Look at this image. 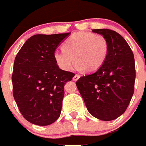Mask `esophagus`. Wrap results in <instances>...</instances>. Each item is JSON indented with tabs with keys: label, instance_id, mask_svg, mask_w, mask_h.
Masks as SVG:
<instances>
[{
	"label": "esophagus",
	"instance_id": "obj_1",
	"mask_svg": "<svg viewBox=\"0 0 146 146\" xmlns=\"http://www.w3.org/2000/svg\"><path fill=\"white\" fill-rule=\"evenodd\" d=\"M79 78H80V74H75V75H74V77H73V80H74V81H76V80H78Z\"/></svg>",
	"mask_w": 146,
	"mask_h": 146
}]
</instances>
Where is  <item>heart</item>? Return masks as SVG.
Masks as SVG:
<instances>
[{
  "label": "heart",
  "mask_w": 146,
  "mask_h": 146,
  "mask_svg": "<svg viewBox=\"0 0 146 146\" xmlns=\"http://www.w3.org/2000/svg\"><path fill=\"white\" fill-rule=\"evenodd\" d=\"M62 50H56L53 56L61 69L69 71L74 64L78 69L97 71L104 64L108 52V43L105 36L90 31L73 34L62 44Z\"/></svg>",
  "instance_id": "b5f03b06"
}]
</instances>
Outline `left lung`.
<instances>
[{"instance_id":"left-lung-1","label":"left lung","mask_w":146,"mask_h":146,"mask_svg":"<svg viewBox=\"0 0 146 146\" xmlns=\"http://www.w3.org/2000/svg\"><path fill=\"white\" fill-rule=\"evenodd\" d=\"M105 36L108 52L96 72L80 77L76 85L93 117L112 121L124 113L134 93L136 68L133 51L125 39L110 29H93Z\"/></svg>"}]
</instances>
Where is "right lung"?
<instances>
[{
  "label": "right lung",
  "mask_w": 146,
  "mask_h": 146,
  "mask_svg": "<svg viewBox=\"0 0 146 146\" xmlns=\"http://www.w3.org/2000/svg\"><path fill=\"white\" fill-rule=\"evenodd\" d=\"M69 34L35 35L16 54L13 93L19 111L30 123L50 125L60 116L64 86L74 74L59 68L53 53Z\"/></svg>",
  "instance_id": "add662e5"
}]
</instances>
